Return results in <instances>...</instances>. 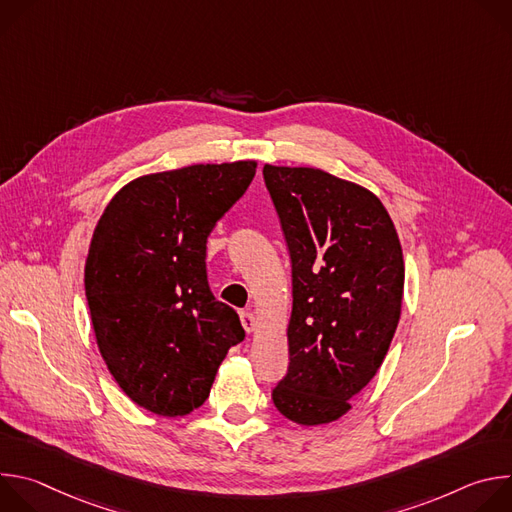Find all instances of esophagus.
<instances>
[{"mask_svg": "<svg viewBox=\"0 0 512 512\" xmlns=\"http://www.w3.org/2000/svg\"><path fill=\"white\" fill-rule=\"evenodd\" d=\"M241 324H243V328H245L249 334L257 330V320H255V316H253L251 312H241Z\"/></svg>", "mask_w": 512, "mask_h": 512, "instance_id": "34e87169", "label": "esophagus"}]
</instances>
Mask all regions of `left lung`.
<instances>
[{
	"mask_svg": "<svg viewBox=\"0 0 512 512\" xmlns=\"http://www.w3.org/2000/svg\"><path fill=\"white\" fill-rule=\"evenodd\" d=\"M291 257L289 367L273 389L281 415L322 425L350 411L377 375L403 304L395 225L367 188L318 168H263Z\"/></svg>",
	"mask_w": 512,
	"mask_h": 512,
	"instance_id": "8db88e82",
	"label": "left lung"
}]
</instances>
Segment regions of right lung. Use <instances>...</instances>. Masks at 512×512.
Instances as JSON below:
<instances>
[{
	"label": "right lung",
	"instance_id": "add662e5",
	"mask_svg": "<svg viewBox=\"0 0 512 512\" xmlns=\"http://www.w3.org/2000/svg\"><path fill=\"white\" fill-rule=\"evenodd\" d=\"M257 162L194 164L125 184L103 210L85 263L99 352L123 393L156 415L200 407L231 346L237 312L206 279V239L245 194Z\"/></svg>",
	"mask_w": 512,
	"mask_h": 512
}]
</instances>
